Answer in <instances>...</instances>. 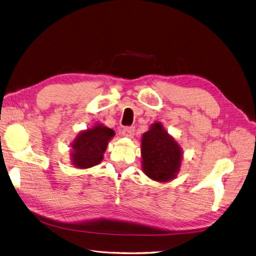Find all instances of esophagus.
I'll return each instance as SVG.
<instances>
[{
	"instance_id": "34e87169",
	"label": "esophagus",
	"mask_w": 256,
	"mask_h": 256,
	"mask_svg": "<svg viewBox=\"0 0 256 256\" xmlns=\"http://www.w3.org/2000/svg\"><path fill=\"white\" fill-rule=\"evenodd\" d=\"M122 136L126 138H134V127H125L122 129Z\"/></svg>"
}]
</instances>
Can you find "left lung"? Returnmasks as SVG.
I'll return each mask as SVG.
<instances>
[{
	"label": "left lung",
	"instance_id": "left-lung-1",
	"mask_svg": "<svg viewBox=\"0 0 256 256\" xmlns=\"http://www.w3.org/2000/svg\"><path fill=\"white\" fill-rule=\"evenodd\" d=\"M141 157L144 174L152 180L166 182L180 172L182 150L164 125L156 122L142 136Z\"/></svg>",
	"mask_w": 256,
	"mask_h": 256
}]
</instances>
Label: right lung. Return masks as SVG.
Wrapping results in <instances>:
<instances>
[{"mask_svg": "<svg viewBox=\"0 0 256 256\" xmlns=\"http://www.w3.org/2000/svg\"><path fill=\"white\" fill-rule=\"evenodd\" d=\"M114 136L113 129L99 122L81 131L72 143V164L76 168H88L99 164L104 159L108 143Z\"/></svg>", "mask_w": 256, "mask_h": 256, "instance_id": "obj_1", "label": "right lung"}]
</instances>
